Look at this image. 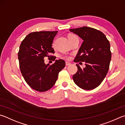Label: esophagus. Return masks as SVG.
Masks as SVG:
<instances>
[{
    "label": "esophagus",
    "mask_w": 125,
    "mask_h": 125,
    "mask_svg": "<svg viewBox=\"0 0 125 125\" xmlns=\"http://www.w3.org/2000/svg\"><path fill=\"white\" fill-rule=\"evenodd\" d=\"M65 64H66V65H69L71 64V63L69 62H65Z\"/></svg>",
    "instance_id": "34e87169"
}]
</instances>
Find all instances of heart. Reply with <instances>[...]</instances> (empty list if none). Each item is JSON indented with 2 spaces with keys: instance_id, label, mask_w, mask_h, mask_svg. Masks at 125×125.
I'll return each instance as SVG.
<instances>
[{
  "instance_id": "obj_1",
  "label": "heart",
  "mask_w": 125,
  "mask_h": 125,
  "mask_svg": "<svg viewBox=\"0 0 125 125\" xmlns=\"http://www.w3.org/2000/svg\"><path fill=\"white\" fill-rule=\"evenodd\" d=\"M72 36H75V35H72V34L69 35L68 36V38H69V37H72ZM64 57L65 58H66V59H69V58H70V56H68V55H64Z\"/></svg>"
}]
</instances>
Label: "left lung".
Returning <instances> with one entry per match:
<instances>
[{"label": "left lung", "mask_w": 125, "mask_h": 125, "mask_svg": "<svg viewBox=\"0 0 125 125\" xmlns=\"http://www.w3.org/2000/svg\"><path fill=\"white\" fill-rule=\"evenodd\" d=\"M69 31L83 40L74 61L85 62L86 65L81 69L76 64L78 71L73 76L74 82L82 89H94L103 81L109 68L112 58L109 42L102 31L91 27Z\"/></svg>", "instance_id": "obj_1"}]
</instances>
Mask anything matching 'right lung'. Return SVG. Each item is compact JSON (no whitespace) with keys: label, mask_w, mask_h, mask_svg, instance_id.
Returning a JSON list of instances; mask_svg holds the SVG:
<instances>
[{"label":"right lung","mask_w":125,"mask_h":125,"mask_svg":"<svg viewBox=\"0 0 125 125\" xmlns=\"http://www.w3.org/2000/svg\"><path fill=\"white\" fill-rule=\"evenodd\" d=\"M58 31H40L29 33L20 46L18 58L22 76L30 87L39 92L50 89L55 85L58 73L64 68L65 63L60 59L55 60L52 47L53 40ZM52 58L55 63L45 65L43 58Z\"/></svg>","instance_id":"right-lung-1"}]
</instances>
